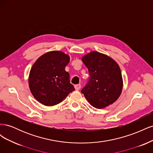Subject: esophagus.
Listing matches in <instances>:
<instances>
[{"label": "esophagus", "mask_w": 153, "mask_h": 153, "mask_svg": "<svg viewBox=\"0 0 153 153\" xmlns=\"http://www.w3.org/2000/svg\"><path fill=\"white\" fill-rule=\"evenodd\" d=\"M80 87H81L80 84H77V85H75V90H76V91L80 90Z\"/></svg>", "instance_id": "obj_1"}]
</instances>
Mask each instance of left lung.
Wrapping results in <instances>:
<instances>
[{
  "instance_id": "left-lung-1",
  "label": "left lung",
  "mask_w": 153,
  "mask_h": 153,
  "mask_svg": "<svg viewBox=\"0 0 153 153\" xmlns=\"http://www.w3.org/2000/svg\"><path fill=\"white\" fill-rule=\"evenodd\" d=\"M89 78L81 90L94 108H103L116 101L121 95L123 79L121 69L115 61L106 55L92 52L82 58Z\"/></svg>"
}]
</instances>
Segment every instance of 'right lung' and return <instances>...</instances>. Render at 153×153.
<instances>
[{
  "label": "right lung",
  "mask_w": 153,
  "mask_h": 153,
  "mask_svg": "<svg viewBox=\"0 0 153 153\" xmlns=\"http://www.w3.org/2000/svg\"><path fill=\"white\" fill-rule=\"evenodd\" d=\"M69 57L60 51H52L41 56L32 66L29 85L37 101L46 106L55 105L75 90L65 67Z\"/></svg>",
  "instance_id": "1"
}]
</instances>
